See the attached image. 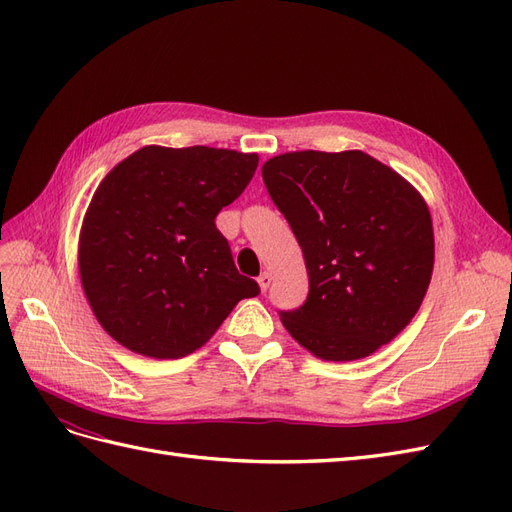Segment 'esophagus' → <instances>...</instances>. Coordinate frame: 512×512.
Segmentation results:
<instances>
[{
    "label": "esophagus",
    "instance_id": "obj_1",
    "mask_svg": "<svg viewBox=\"0 0 512 512\" xmlns=\"http://www.w3.org/2000/svg\"><path fill=\"white\" fill-rule=\"evenodd\" d=\"M271 280H273V277H271V273H269V271H262V273L258 275V286H260V290H262V292H267V288H269Z\"/></svg>",
    "mask_w": 512,
    "mask_h": 512
}]
</instances>
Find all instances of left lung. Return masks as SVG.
I'll list each match as a JSON object with an SVG mask.
<instances>
[{
	"instance_id": "left-lung-1",
	"label": "left lung",
	"mask_w": 512,
	"mask_h": 512,
	"mask_svg": "<svg viewBox=\"0 0 512 512\" xmlns=\"http://www.w3.org/2000/svg\"><path fill=\"white\" fill-rule=\"evenodd\" d=\"M262 179L297 237L309 275L286 331L324 361H356L404 331L433 271L423 196L363 151H292Z\"/></svg>"
}]
</instances>
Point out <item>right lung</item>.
Masks as SVG:
<instances>
[{"label":"right lung","instance_id":"right-lung-1","mask_svg":"<svg viewBox=\"0 0 512 512\" xmlns=\"http://www.w3.org/2000/svg\"><path fill=\"white\" fill-rule=\"evenodd\" d=\"M256 153L149 145L108 173L79 239L85 297L102 329L151 359L205 346L258 284L237 271L215 215L239 198Z\"/></svg>","mask_w":512,"mask_h":512}]
</instances>
